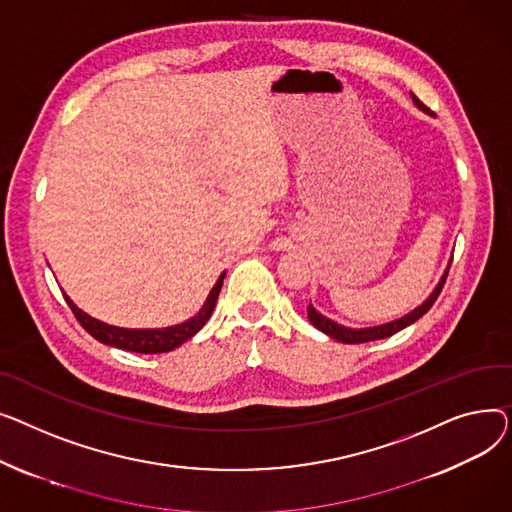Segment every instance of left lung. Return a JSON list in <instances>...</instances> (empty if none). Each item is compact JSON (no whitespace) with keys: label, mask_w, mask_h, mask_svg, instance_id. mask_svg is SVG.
I'll use <instances>...</instances> for the list:
<instances>
[{"label":"left lung","mask_w":512,"mask_h":512,"mask_svg":"<svg viewBox=\"0 0 512 512\" xmlns=\"http://www.w3.org/2000/svg\"><path fill=\"white\" fill-rule=\"evenodd\" d=\"M411 99H413V103H415L419 109L430 113V109H428L422 101H419L415 95H411ZM446 277H448V268H446V273L442 275L440 283L436 285V289L432 291V295L426 299V302H424L422 306L415 308L413 312H409L407 316H403V318H399V320L386 322V324H380V326H370V328H347V326H341V324H337V322H333V320H328V318L322 316L320 312H316V308H314L312 304L308 306V318H310V322H312L318 330H322L324 335L333 337L335 341H341V343H368V341L386 339V337H390V335L399 333V330H403L405 326L413 324L415 320L422 318V316L434 306V302L438 299V295H440V291H442V287H444V283H446Z\"/></svg>","instance_id":"1"}]
</instances>
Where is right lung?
Returning a JSON list of instances; mask_svg holds the SVG:
<instances>
[{"mask_svg":"<svg viewBox=\"0 0 512 512\" xmlns=\"http://www.w3.org/2000/svg\"><path fill=\"white\" fill-rule=\"evenodd\" d=\"M223 277H219L217 285L210 289L204 306L200 308V312L196 316H192L190 320L175 324V326H167V328H119V326H111L105 324L101 320H95L93 316H88L86 312H82L68 295L66 302L70 306V310L74 312L76 320L84 326V330L88 335H93L97 341L117 347V349H126V351H134V353H165L171 351L175 347H179L182 343H186L188 339H192L198 330L206 324V320L210 318L217 304L219 291L223 287Z\"/></svg>","mask_w":512,"mask_h":512,"instance_id":"obj_1","label":"right lung"}]
</instances>
